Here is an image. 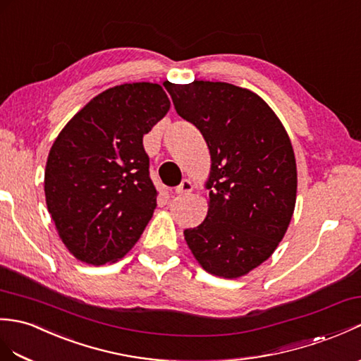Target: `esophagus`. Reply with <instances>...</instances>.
<instances>
[{
    "label": "esophagus",
    "mask_w": 361,
    "mask_h": 361,
    "mask_svg": "<svg viewBox=\"0 0 361 361\" xmlns=\"http://www.w3.org/2000/svg\"><path fill=\"white\" fill-rule=\"evenodd\" d=\"M192 190H194V184H192V181H190V180L184 178V180L181 181L180 186L175 188V194H178V195H186V194H189V192H192Z\"/></svg>",
    "instance_id": "esophagus-1"
}]
</instances>
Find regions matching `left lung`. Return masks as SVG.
Listing matches in <instances>:
<instances>
[{"label":"left lung","mask_w":361,"mask_h":361,"mask_svg":"<svg viewBox=\"0 0 361 361\" xmlns=\"http://www.w3.org/2000/svg\"><path fill=\"white\" fill-rule=\"evenodd\" d=\"M164 87L175 111L201 132L211 154L204 221L184 231L209 274L240 279L269 258L286 233L297 200L289 135L262 97L220 81Z\"/></svg>","instance_id":"8db88e82"}]
</instances>
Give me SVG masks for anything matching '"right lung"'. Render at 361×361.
Segmentation results:
<instances>
[{"mask_svg":"<svg viewBox=\"0 0 361 361\" xmlns=\"http://www.w3.org/2000/svg\"><path fill=\"white\" fill-rule=\"evenodd\" d=\"M171 102L155 82H126L92 98L58 133L44 194L58 235L87 264L123 258L157 207L142 135Z\"/></svg>","mask_w":361,"mask_h":361,"instance_id":"right-lung-1","label":"right lung"}]
</instances>
